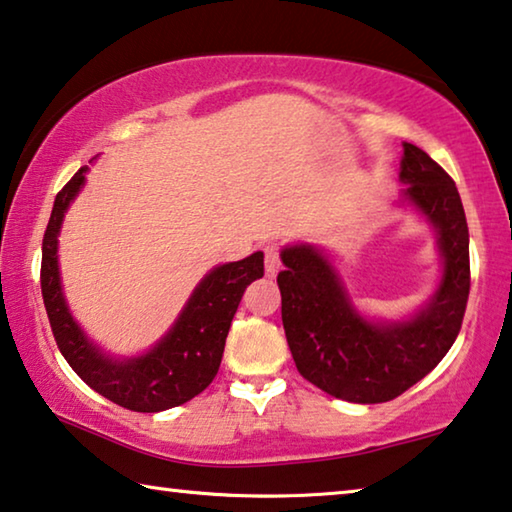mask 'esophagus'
<instances>
[{"label":"esophagus","instance_id":"1","mask_svg":"<svg viewBox=\"0 0 512 512\" xmlns=\"http://www.w3.org/2000/svg\"><path fill=\"white\" fill-rule=\"evenodd\" d=\"M264 262H266V275H273L280 271V253H278V248L275 246H266L264 248Z\"/></svg>","mask_w":512,"mask_h":512}]
</instances>
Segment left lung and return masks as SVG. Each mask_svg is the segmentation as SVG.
Listing matches in <instances>:
<instances>
[{"instance_id": "obj_1", "label": "left lung", "mask_w": 512, "mask_h": 512, "mask_svg": "<svg viewBox=\"0 0 512 512\" xmlns=\"http://www.w3.org/2000/svg\"><path fill=\"white\" fill-rule=\"evenodd\" d=\"M399 205L435 230L440 282L403 319H371L355 307L330 255L314 243L280 253L282 326L296 369L335 399L385 403L428 376L456 342L469 296V230L460 193L442 166L403 143Z\"/></svg>"}]
</instances>
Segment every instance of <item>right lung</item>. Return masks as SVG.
Segmentation results:
<instances>
[{"label":"right lung","mask_w":512,"mask_h":512,"mask_svg":"<svg viewBox=\"0 0 512 512\" xmlns=\"http://www.w3.org/2000/svg\"><path fill=\"white\" fill-rule=\"evenodd\" d=\"M88 166L56 193L43 237L40 289L56 346L72 371L104 399L134 412H161L207 389L221 367L234 312L250 282L264 275V253L214 266L202 278L157 344L139 355H111L72 316L59 271V234L72 200L86 184Z\"/></svg>","instance_id":"right-lung-1"}]
</instances>
